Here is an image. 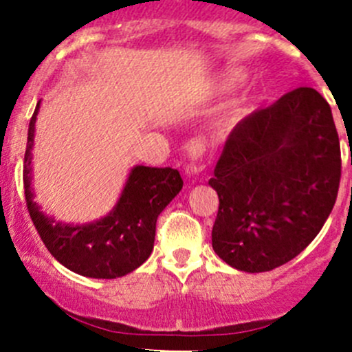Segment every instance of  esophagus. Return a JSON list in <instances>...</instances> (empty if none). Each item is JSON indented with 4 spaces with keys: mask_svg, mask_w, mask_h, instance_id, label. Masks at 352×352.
Returning a JSON list of instances; mask_svg holds the SVG:
<instances>
[{
    "mask_svg": "<svg viewBox=\"0 0 352 352\" xmlns=\"http://www.w3.org/2000/svg\"><path fill=\"white\" fill-rule=\"evenodd\" d=\"M187 156H189V162L184 163V170H186L187 175H197L204 170V163L201 162V155L204 153V141L201 138H192L186 144Z\"/></svg>",
    "mask_w": 352,
    "mask_h": 352,
    "instance_id": "1",
    "label": "esophagus"
}]
</instances>
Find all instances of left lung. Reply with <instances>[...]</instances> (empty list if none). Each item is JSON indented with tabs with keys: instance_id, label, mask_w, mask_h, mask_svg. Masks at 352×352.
I'll return each instance as SVG.
<instances>
[{
	"instance_id": "obj_1",
	"label": "left lung",
	"mask_w": 352,
	"mask_h": 352,
	"mask_svg": "<svg viewBox=\"0 0 352 352\" xmlns=\"http://www.w3.org/2000/svg\"><path fill=\"white\" fill-rule=\"evenodd\" d=\"M332 110L313 87L291 91L235 125L214 166L213 249L259 274L294 259L322 230L340 184Z\"/></svg>"
}]
</instances>
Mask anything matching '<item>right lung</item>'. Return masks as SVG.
<instances>
[{"label":"right lung","mask_w":352,"mask_h":352,"mask_svg":"<svg viewBox=\"0 0 352 352\" xmlns=\"http://www.w3.org/2000/svg\"><path fill=\"white\" fill-rule=\"evenodd\" d=\"M37 110L39 103L29 124L23 189L27 210L41 241L56 261L84 277L117 278L131 274L151 254L158 214L182 189V177L170 166H135L108 217L80 227L56 223L39 211L30 189V149Z\"/></svg>","instance_id":"1"}]
</instances>
